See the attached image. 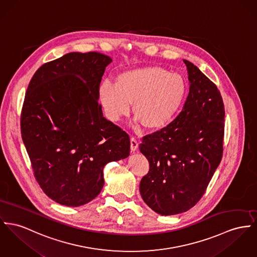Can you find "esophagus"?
I'll return each instance as SVG.
<instances>
[{
    "mask_svg": "<svg viewBox=\"0 0 257 257\" xmlns=\"http://www.w3.org/2000/svg\"><path fill=\"white\" fill-rule=\"evenodd\" d=\"M137 148H138V141L136 137H133L131 138V149L132 151H136Z\"/></svg>",
    "mask_w": 257,
    "mask_h": 257,
    "instance_id": "esophagus-1",
    "label": "esophagus"
}]
</instances>
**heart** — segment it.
I'll list each match as a JSON object with an SVG mask.
<instances>
[{
  "label": "heart",
  "mask_w": 257,
  "mask_h": 257,
  "mask_svg": "<svg viewBox=\"0 0 257 257\" xmlns=\"http://www.w3.org/2000/svg\"><path fill=\"white\" fill-rule=\"evenodd\" d=\"M185 95L183 77L159 66L122 72L116 85L104 81L99 87V98L109 120L116 121L127 115L134 102L135 116L149 131L167 126L179 112Z\"/></svg>",
  "instance_id": "obj_1"
}]
</instances>
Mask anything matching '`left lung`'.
Listing matches in <instances>:
<instances>
[{
    "label": "left lung",
    "instance_id": "obj_1",
    "mask_svg": "<svg viewBox=\"0 0 257 257\" xmlns=\"http://www.w3.org/2000/svg\"><path fill=\"white\" fill-rule=\"evenodd\" d=\"M183 61L190 88L182 111L139 144L150 166L140 181V194L162 215L185 212L196 205L222 159L225 110L221 93L200 69Z\"/></svg>",
    "mask_w": 257,
    "mask_h": 257
}]
</instances>
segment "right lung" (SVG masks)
<instances>
[{"mask_svg":"<svg viewBox=\"0 0 257 257\" xmlns=\"http://www.w3.org/2000/svg\"><path fill=\"white\" fill-rule=\"evenodd\" d=\"M111 61L99 52H70L42 65L27 87L21 137L38 184L60 205L93 200L104 166L130 155L128 135L104 118L98 103Z\"/></svg>","mask_w":257,"mask_h":257,"instance_id":"obj_1","label":"right lung"}]
</instances>
